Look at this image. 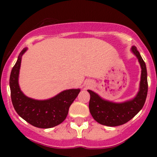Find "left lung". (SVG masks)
I'll return each mask as SVG.
<instances>
[{
	"label": "left lung",
	"instance_id": "left-lung-1",
	"mask_svg": "<svg viewBox=\"0 0 157 157\" xmlns=\"http://www.w3.org/2000/svg\"><path fill=\"white\" fill-rule=\"evenodd\" d=\"M131 52L137 57L141 67L139 90L134 98L123 102H115L102 99L92 90H87L90 94L89 103L90 114L99 124L109 127L125 124L134 118L144 105L148 90L146 64L135 46L131 48Z\"/></svg>",
	"mask_w": 157,
	"mask_h": 157
}]
</instances>
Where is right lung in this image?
Listing matches in <instances>:
<instances>
[{"mask_svg":"<svg viewBox=\"0 0 157 157\" xmlns=\"http://www.w3.org/2000/svg\"><path fill=\"white\" fill-rule=\"evenodd\" d=\"M27 51L24 48L19 55L10 77V88L13 108L22 118L39 128H50L65 120L72 102L80 93V89H70L61 92L54 97L38 100L26 96L20 90L19 74L22 56Z\"/></svg>","mask_w":157,"mask_h":157,"instance_id":"right-lung-1","label":"right lung"}]
</instances>
